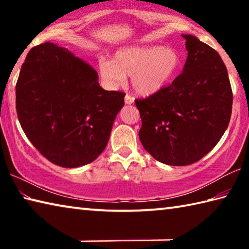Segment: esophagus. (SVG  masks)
Returning <instances> with one entry per match:
<instances>
[{
    "instance_id": "34e87169",
    "label": "esophagus",
    "mask_w": 249,
    "mask_h": 249,
    "mask_svg": "<svg viewBox=\"0 0 249 249\" xmlns=\"http://www.w3.org/2000/svg\"><path fill=\"white\" fill-rule=\"evenodd\" d=\"M125 103L126 104H133L134 103V98L132 95L129 94H126L125 95Z\"/></svg>"
}]
</instances>
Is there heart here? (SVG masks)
Here are the masks:
<instances>
[{
	"instance_id": "1",
	"label": "heart",
	"mask_w": 249,
	"mask_h": 249,
	"mask_svg": "<svg viewBox=\"0 0 249 249\" xmlns=\"http://www.w3.org/2000/svg\"><path fill=\"white\" fill-rule=\"evenodd\" d=\"M181 57L174 48L161 46H129L117 50L114 59L101 58L99 71L111 87L124 83L132 75L136 93L149 96L158 93L178 74Z\"/></svg>"
}]
</instances>
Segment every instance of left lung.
<instances>
[{"instance_id":"1","label":"left lung","mask_w":249,"mask_h":249,"mask_svg":"<svg viewBox=\"0 0 249 249\" xmlns=\"http://www.w3.org/2000/svg\"><path fill=\"white\" fill-rule=\"evenodd\" d=\"M185 39L183 72L158 93L136 99L142 145L158 161L188 166L220 142L229 126L233 92L215 49L192 35Z\"/></svg>"}]
</instances>
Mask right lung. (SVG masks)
Here are the masks:
<instances>
[{
    "mask_svg": "<svg viewBox=\"0 0 249 249\" xmlns=\"http://www.w3.org/2000/svg\"><path fill=\"white\" fill-rule=\"evenodd\" d=\"M98 78L91 66L56 44L27 53L16 83V112L29 142L54 165H88L107 145L125 93L104 90Z\"/></svg>",
    "mask_w": 249,
    "mask_h": 249,
    "instance_id": "obj_1",
    "label": "right lung"
}]
</instances>
